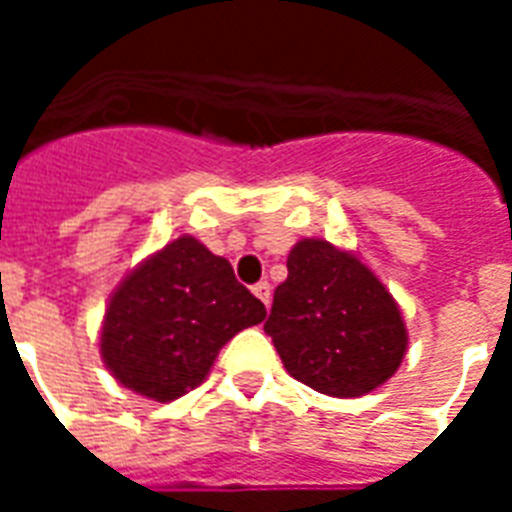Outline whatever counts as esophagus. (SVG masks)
<instances>
[{"label":"esophagus","mask_w":512,"mask_h":512,"mask_svg":"<svg viewBox=\"0 0 512 512\" xmlns=\"http://www.w3.org/2000/svg\"><path fill=\"white\" fill-rule=\"evenodd\" d=\"M252 292H255L257 300H263L265 308L271 305V284H268V281H257L255 287H252Z\"/></svg>","instance_id":"1"}]
</instances>
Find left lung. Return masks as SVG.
Instances as JSON below:
<instances>
[{"mask_svg":"<svg viewBox=\"0 0 512 512\" xmlns=\"http://www.w3.org/2000/svg\"><path fill=\"white\" fill-rule=\"evenodd\" d=\"M273 292L265 332L295 380L337 398L380 388L401 366L406 327L396 300L356 255L297 241Z\"/></svg>","mask_w":512,"mask_h":512,"instance_id":"8db88e82","label":"left lung"}]
</instances>
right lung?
Instances as JSON below:
<instances>
[{"instance_id":"obj_1","label":"right lung","mask_w":512,"mask_h":512,"mask_svg":"<svg viewBox=\"0 0 512 512\" xmlns=\"http://www.w3.org/2000/svg\"><path fill=\"white\" fill-rule=\"evenodd\" d=\"M263 319L265 305L231 263L180 236L111 295L100 356L124 388L164 404L196 388L225 342Z\"/></svg>"}]
</instances>
